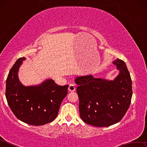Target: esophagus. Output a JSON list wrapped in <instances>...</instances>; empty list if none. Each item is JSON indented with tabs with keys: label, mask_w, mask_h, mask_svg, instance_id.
Here are the masks:
<instances>
[{
	"label": "esophagus",
	"mask_w": 147,
	"mask_h": 147,
	"mask_svg": "<svg viewBox=\"0 0 147 147\" xmlns=\"http://www.w3.org/2000/svg\"><path fill=\"white\" fill-rule=\"evenodd\" d=\"M68 89H69V91H75V89H76L75 86H74V84H70V85H69V86Z\"/></svg>",
	"instance_id": "34e87169"
}]
</instances>
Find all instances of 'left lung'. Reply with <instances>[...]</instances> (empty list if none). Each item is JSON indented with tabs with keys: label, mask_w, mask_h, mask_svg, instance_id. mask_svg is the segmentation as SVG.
Returning <instances> with one entry per match:
<instances>
[{
	"label": "left lung",
	"mask_w": 147,
	"mask_h": 147,
	"mask_svg": "<svg viewBox=\"0 0 147 147\" xmlns=\"http://www.w3.org/2000/svg\"><path fill=\"white\" fill-rule=\"evenodd\" d=\"M119 74L113 80L78 76L75 82L79 97L80 116L84 123L97 127L117 123L127 111L132 96L131 79L124 61H113Z\"/></svg>",
	"instance_id": "left-lung-1"
}]
</instances>
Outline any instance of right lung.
<instances>
[{"label": "right lung", "instance_id": "obj_1", "mask_svg": "<svg viewBox=\"0 0 147 147\" xmlns=\"http://www.w3.org/2000/svg\"><path fill=\"white\" fill-rule=\"evenodd\" d=\"M25 58H19L9 72L6 83V97L12 112L20 121L40 126L53 121L67 94L69 85L58 86L48 79L36 86H24L18 72Z\"/></svg>", "mask_w": 147, "mask_h": 147}]
</instances>
